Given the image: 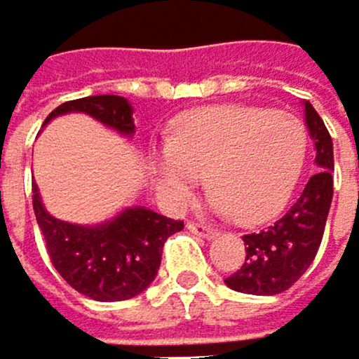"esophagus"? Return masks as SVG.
Segmentation results:
<instances>
[{
  "label": "esophagus",
  "instance_id": "1",
  "mask_svg": "<svg viewBox=\"0 0 359 359\" xmlns=\"http://www.w3.org/2000/svg\"><path fill=\"white\" fill-rule=\"evenodd\" d=\"M187 229L191 233H196V235H201V238H213V235H215V229H211L205 222H196V220H189L187 222Z\"/></svg>",
  "mask_w": 359,
  "mask_h": 359
}]
</instances>
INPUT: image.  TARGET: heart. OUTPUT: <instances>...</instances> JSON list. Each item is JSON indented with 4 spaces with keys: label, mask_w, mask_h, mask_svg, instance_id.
<instances>
[{
    "label": "heart",
    "mask_w": 359,
    "mask_h": 359,
    "mask_svg": "<svg viewBox=\"0 0 359 359\" xmlns=\"http://www.w3.org/2000/svg\"><path fill=\"white\" fill-rule=\"evenodd\" d=\"M307 156L301 119L257 107H207L183 115L156 156L158 189L178 205L203 172L211 205L244 224L264 222L290 198Z\"/></svg>",
    "instance_id": "obj_1"
}]
</instances>
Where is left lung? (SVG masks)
Masks as SVG:
<instances>
[{
  "label": "left lung",
  "instance_id": "obj_1",
  "mask_svg": "<svg viewBox=\"0 0 359 359\" xmlns=\"http://www.w3.org/2000/svg\"><path fill=\"white\" fill-rule=\"evenodd\" d=\"M305 121L316 144L318 172L281 218L262 231L242 235L246 257L240 270L224 279L231 290L259 297L281 294L303 277L320 248L334 196V144L309 102H305Z\"/></svg>",
  "mask_w": 359,
  "mask_h": 359
}]
</instances>
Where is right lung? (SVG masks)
<instances>
[{"label":"right lung","instance_id":"obj_1","mask_svg":"<svg viewBox=\"0 0 359 359\" xmlns=\"http://www.w3.org/2000/svg\"><path fill=\"white\" fill-rule=\"evenodd\" d=\"M72 111L87 113L121 135L135 133L133 109L119 95L69 100L45 121ZM32 207L58 275L93 301H126L144 292L161 266L165 240L185 226L183 220H172L144 207L126 209L100 226L69 224L45 211L36 185H32Z\"/></svg>","mask_w":359,"mask_h":359}]
</instances>
